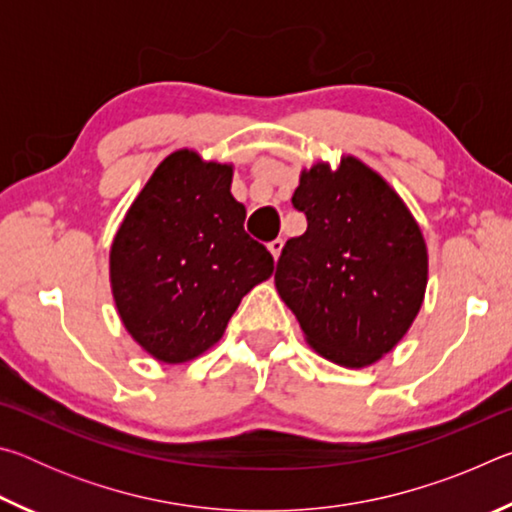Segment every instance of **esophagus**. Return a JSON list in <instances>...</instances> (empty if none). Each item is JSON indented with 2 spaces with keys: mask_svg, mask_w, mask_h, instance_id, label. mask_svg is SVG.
<instances>
[{
  "mask_svg": "<svg viewBox=\"0 0 512 512\" xmlns=\"http://www.w3.org/2000/svg\"><path fill=\"white\" fill-rule=\"evenodd\" d=\"M282 246H284V241H282V239H275V241H271V244H268V250H271V255L275 257V262H277V259H280Z\"/></svg>",
  "mask_w": 512,
  "mask_h": 512,
  "instance_id": "obj_1",
  "label": "esophagus"
}]
</instances>
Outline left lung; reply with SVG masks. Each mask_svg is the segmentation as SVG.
Returning a JSON list of instances; mask_svg holds the SVG:
<instances>
[{
    "label": "left lung",
    "mask_w": 512,
    "mask_h": 512,
    "mask_svg": "<svg viewBox=\"0 0 512 512\" xmlns=\"http://www.w3.org/2000/svg\"><path fill=\"white\" fill-rule=\"evenodd\" d=\"M293 207L307 232L277 259L275 287L320 357L366 368L409 332L424 302L429 255L400 194L354 155L302 169Z\"/></svg>",
    "instance_id": "obj_1"
}]
</instances>
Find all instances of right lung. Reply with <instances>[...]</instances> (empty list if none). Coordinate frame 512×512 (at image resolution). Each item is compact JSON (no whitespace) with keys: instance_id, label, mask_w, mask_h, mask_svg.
I'll return each mask as SVG.
<instances>
[{"instance_id":"1","label":"right lung","mask_w":512,"mask_h":512,"mask_svg":"<svg viewBox=\"0 0 512 512\" xmlns=\"http://www.w3.org/2000/svg\"><path fill=\"white\" fill-rule=\"evenodd\" d=\"M232 164L192 149L167 155L110 246V287L126 332L162 363L201 357L241 298L273 273V257L244 230L230 194Z\"/></svg>"}]
</instances>
